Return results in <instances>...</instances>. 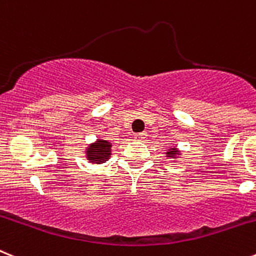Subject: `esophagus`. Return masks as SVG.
I'll list each match as a JSON object with an SVG mask.
<instances>
[{
  "label": "esophagus",
  "instance_id": "obj_1",
  "mask_svg": "<svg viewBox=\"0 0 256 256\" xmlns=\"http://www.w3.org/2000/svg\"><path fill=\"white\" fill-rule=\"evenodd\" d=\"M146 138H148V133L145 132L137 133L136 136H134V140H136V141H146Z\"/></svg>",
  "mask_w": 256,
  "mask_h": 256
}]
</instances>
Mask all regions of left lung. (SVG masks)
<instances>
[{
	"mask_svg": "<svg viewBox=\"0 0 256 256\" xmlns=\"http://www.w3.org/2000/svg\"><path fill=\"white\" fill-rule=\"evenodd\" d=\"M181 154H182V152L178 150V146H171V148H170V149H167V152H166V158L174 159V160H176L178 156H181Z\"/></svg>",
	"mask_w": 256,
	"mask_h": 256,
	"instance_id": "left-lung-1",
	"label": "left lung"
}]
</instances>
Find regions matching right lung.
Masks as SVG:
<instances>
[{
	"instance_id": "1",
	"label": "right lung",
	"mask_w": 256,
	"mask_h": 256,
	"mask_svg": "<svg viewBox=\"0 0 256 256\" xmlns=\"http://www.w3.org/2000/svg\"><path fill=\"white\" fill-rule=\"evenodd\" d=\"M111 148H112V144L108 140L98 137L96 141L88 144V146L85 148V158L88 159V162L92 164H104L112 155Z\"/></svg>"
}]
</instances>
